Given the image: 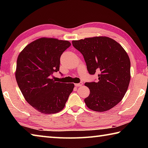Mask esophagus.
I'll use <instances>...</instances> for the list:
<instances>
[{
    "label": "esophagus",
    "mask_w": 148,
    "mask_h": 148,
    "mask_svg": "<svg viewBox=\"0 0 148 148\" xmlns=\"http://www.w3.org/2000/svg\"><path fill=\"white\" fill-rule=\"evenodd\" d=\"M82 86H83V83L82 82H80L79 84H75V86L76 87H80Z\"/></svg>",
    "instance_id": "34e87169"
}]
</instances>
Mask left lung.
I'll return each mask as SVG.
<instances>
[{"mask_svg": "<svg viewBox=\"0 0 148 148\" xmlns=\"http://www.w3.org/2000/svg\"><path fill=\"white\" fill-rule=\"evenodd\" d=\"M72 45L83 55L90 74L100 72L98 82H86L90 94L84 99L93 111L105 112L121 101L131 80V61L121 45L107 36L73 40Z\"/></svg>", "mask_w": 148, "mask_h": 148, "instance_id": "8db88e82", "label": "left lung"}]
</instances>
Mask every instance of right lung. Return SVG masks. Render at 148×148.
<instances>
[{
    "label": "right lung",
    "instance_id": "obj_1",
    "mask_svg": "<svg viewBox=\"0 0 148 148\" xmlns=\"http://www.w3.org/2000/svg\"><path fill=\"white\" fill-rule=\"evenodd\" d=\"M71 45L67 40L43 37L29 44L17 57V85L27 102L42 114L61 112L73 91L74 84L50 78L59 71L60 57Z\"/></svg>",
    "mask_w": 148,
    "mask_h": 148
}]
</instances>
